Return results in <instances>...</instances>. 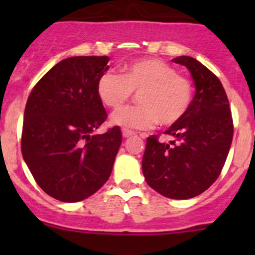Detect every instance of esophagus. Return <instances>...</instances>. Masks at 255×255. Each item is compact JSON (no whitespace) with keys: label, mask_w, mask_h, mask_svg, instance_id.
Here are the masks:
<instances>
[{"label":"esophagus","mask_w":255,"mask_h":255,"mask_svg":"<svg viewBox=\"0 0 255 255\" xmlns=\"http://www.w3.org/2000/svg\"><path fill=\"white\" fill-rule=\"evenodd\" d=\"M134 134H135V133L132 132V130H128V129H123L122 130L123 138H129V137H132V135H134Z\"/></svg>","instance_id":"esophagus-1"}]
</instances>
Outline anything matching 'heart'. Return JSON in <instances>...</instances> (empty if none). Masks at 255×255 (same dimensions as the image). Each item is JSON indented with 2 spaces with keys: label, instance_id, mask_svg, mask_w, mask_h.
Here are the masks:
<instances>
[{
  "label": "heart",
  "instance_id": "obj_1",
  "mask_svg": "<svg viewBox=\"0 0 255 255\" xmlns=\"http://www.w3.org/2000/svg\"><path fill=\"white\" fill-rule=\"evenodd\" d=\"M138 92L139 105L117 110L111 122L132 129H146L156 122L170 127L182 120L192 101L191 82L159 59H140L123 69L122 75L106 71L97 81V94L110 109H119Z\"/></svg>",
  "mask_w": 255,
  "mask_h": 255
}]
</instances>
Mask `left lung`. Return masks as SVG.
I'll list each match as a JSON object with an SVG mask.
<instances>
[{"label": "left lung", "instance_id": "left-lung-1", "mask_svg": "<svg viewBox=\"0 0 255 255\" xmlns=\"http://www.w3.org/2000/svg\"><path fill=\"white\" fill-rule=\"evenodd\" d=\"M173 61L189 69L196 94L185 117L165 130L170 143L148 137L142 169L156 192L186 200L206 191L220 176L232 144L233 120L225 89L212 71L191 56Z\"/></svg>", "mask_w": 255, "mask_h": 255}]
</instances>
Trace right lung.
<instances>
[{
    "label": "right lung",
    "mask_w": 255,
    "mask_h": 255,
    "mask_svg": "<svg viewBox=\"0 0 255 255\" xmlns=\"http://www.w3.org/2000/svg\"><path fill=\"white\" fill-rule=\"evenodd\" d=\"M109 56L61 60L27 100L20 149L40 189L63 202L87 199L109 180L122 143L120 127L94 134L107 120L97 81Z\"/></svg>",
    "instance_id": "1"
}]
</instances>
